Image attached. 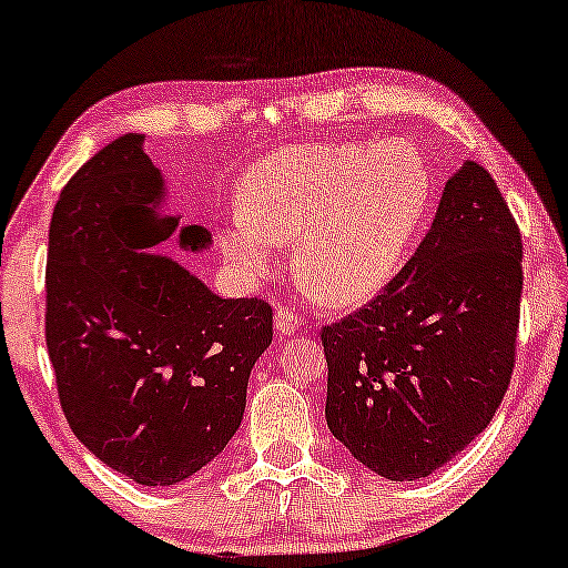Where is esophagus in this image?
<instances>
[{"label": "esophagus", "instance_id": "esophagus-1", "mask_svg": "<svg viewBox=\"0 0 568 568\" xmlns=\"http://www.w3.org/2000/svg\"><path fill=\"white\" fill-rule=\"evenodd\" d=\"M298 325H302V317H298L296 306L291 304H277L275 310V328L280 336H291L293 331H298Z\"/></svg>", "mask_w": 568, "mask_h": 568}]
</instances>
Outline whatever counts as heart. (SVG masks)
<instances>
[{"instance_id":"b5f03b06","label":"heart","mask_w":568,"mask_h":568,"mask_svg":"<svg viewBox=\"0 0 568 568\" xmlns=\"http://www.w3.org/2000/svg\"><path fill=\"white\" fill-rule=\"evenodd\" d=\"M433 202L425 158L406 143H310L245 175L243 211L221 234L226 258L262 277L275 245L296 241L293 264L325 304L374 298L400 270Z\"/></svg>"}]
</instances>
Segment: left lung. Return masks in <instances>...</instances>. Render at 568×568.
I'll list each match as a JSON object with an SVG mask.
<instances>
[{
    "label": "left lung",
    "mask_w": 568,
    "mask_h": 568,
    "mask_svg": "<svg viewBox=\"0 0 568 568\" xmlns=\"http://www.w3.org/2000/svg\"><path fill=\"white\" fill-rule=\"evenodd\" d=\"M524 243L478 162L448 179L414 256L361 310L325 325V422L389 480L427 478L497 414L518 342Z\"/></svg>",
    "instance_id": "8db88e82"
}]
</instances>
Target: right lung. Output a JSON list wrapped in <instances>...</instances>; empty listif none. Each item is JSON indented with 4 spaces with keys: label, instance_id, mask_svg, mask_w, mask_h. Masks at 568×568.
<instances>
[{
    "label": "right lung",
    "instance_id": "1",
    "mask_svg": "<svg viewBox=\"0 0 568 568\" xmlns=\"http://www.w3.org/2000/svg\"><path fill=\"white\" fill-rule=\"evenodd\" d=\"M128 133L71 175L48 243L44 338L71 433L141 486H173L224 452L253 363L272 344L264 298H221L168 256L162 175ZM181 247L211 243L184 226Z\"/></svg>",
    "mask_w": 568,
    "mask_h": 568
}]
</instances>
